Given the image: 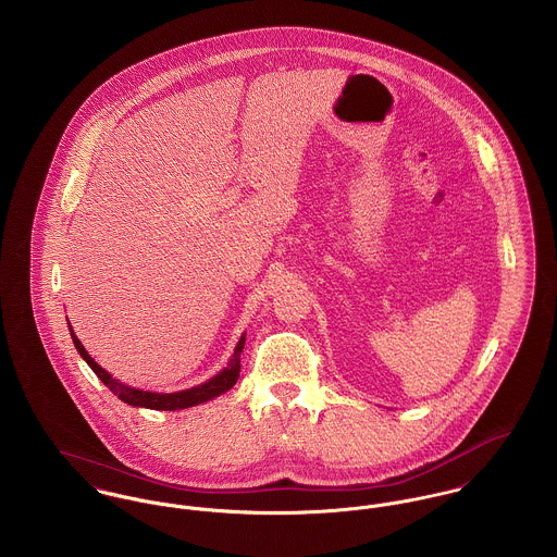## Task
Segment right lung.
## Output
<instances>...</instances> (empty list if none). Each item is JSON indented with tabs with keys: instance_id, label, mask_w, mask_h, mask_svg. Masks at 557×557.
Wrapping results in <instances>:
<instances>
[{
	"instance_id": "obj_1",
	"label": "right lung",
	"mask_w": 557,
	"mask_h": 557,
	"mask_svg": "<svg viewBox=\"0 0 557 557\" xmlns=\"http://www.w3.org/2000/svg\"><path fill=\"white\" fill-rule=\"evenodd\" d=\"M70 324V322H67ZM70 333H72V339L74 345L78 349V354L86 360V364L95 371V375L108 385L123 403L133 405V407H146V409H157V411H177V409H186V407H195L199 403H206L214 396H220L222 392L231 389L233 385L237 384L239 380V371H242V349H244V343L246 337H242L237 347H235V354L228 362V367L224 371H220L215 377H212L210 382L206 384L197 385V387H190V389H184V392H173V394H157V392H144V389H135V387H128V385L121 384L119 380H114L110 373H106L85 349V345L78 342V337L74 335L72 326H70Z\"/></svg>"
}]
</instances>
